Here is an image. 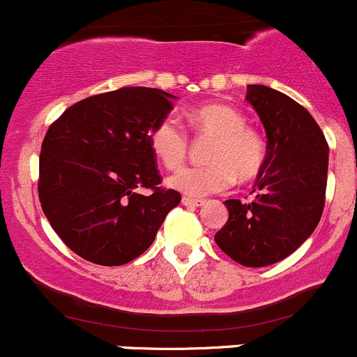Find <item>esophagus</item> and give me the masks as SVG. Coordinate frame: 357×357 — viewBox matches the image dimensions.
Listing matches in <instances>:
<instances>
[{"instance_id": "1", "label": "esophagus", "mask_w": 357, "mask_h": 357, "mask_svg": "<svg viewBox=\"0 0 357 357\" xmlns=\"http://www.w3.org/2000/svg\"><path fill=\"white\" fill-rule=\"evenodd\" d=\"M182 204L183 206H189V208H196V206H203L204 201L203 199H192V197H182Z\"/></svg>"}]
</instances>
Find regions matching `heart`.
<instances>
[{
    "label": "heart",
    "mask_w": 357,
    "mask_h": 357,
    "mask_svg": "<svg viewBox=\"0 0 357 357\" xmlns=\"http://www.w3.org/2000/svg\"><path fill=\"white\" fill-rule=\"evenodd\" d=\"M190 128L213 137L204 167H183L168 178L172 189L201 197L220 192L232 183L249 182L259 174L266 158L263 139L251 130L248 120L229 105H204L190 109ZM154 156L167 168H177L187 154L189 139L174 116L161 120L149 134Z\"/></svg>",
    "instance_id": "b5f03b06"
}]
</instances>
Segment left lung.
<instances>
[{"mask_svg": "<svg viewBox=\"0 0 357 357\" xmlns=\"http://www.w3.org/2000/svg\"><path fill=\"white\" fill-rule=\"evenodd\" d=\"M249 105L266 132V158L255 199H227L229 220L218 248L244 266L261 268L292 255L318 227L325 206L328 144L306 108L271 87L248 86Z\"/></svg>", "mask_w": 357, "mask_h": 357, "instance_id": "1", "label": "left lung"}]
</instances>
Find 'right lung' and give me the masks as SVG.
Segmentation results:
<instances>
[{
  "instance_id": "right-lung-1",
  "label": "right lung",
  "mask_w": 357,
  "mask_h": 357,
  "mask_svg": "<svg viewBox=\"0 0 357 357\" xmlns=\"http://www.w3.org/2000/svg\"><path fill=\"white\" fill-rule=\"evenodd\" d=\"M174 98L153 87H122L75 102L47 128L39 201L58 237L80 258L102 266L135 259L182 199L158 187L149 146ZM142 186L153 192L144 197Z\"/></svg>"
}]
</instances>
